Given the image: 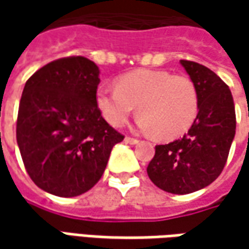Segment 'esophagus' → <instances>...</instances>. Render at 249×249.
<instances>
[{"instance_id": "1", "label": "esophagus", "mask_w": 249, "mask_h": 249, "mask_svg": "<svg viewBox=\"0 0 249 249\" xmlns=\"http://www.w3.org/2000/svg\"><path fill=\"white\" fill-rule=\"evenodd\" d=\"M124 141H126L127 144H133V145H134V144H139L140 142L139 140L133 139V137H124Z\"/></svg>"}]
</instances>
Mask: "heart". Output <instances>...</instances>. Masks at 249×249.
I'll list each match as a JSON object with an SVG mask.
<instances>
[{"label":"heart","instance_id":"obj_1","mask_svg":"<svg viewBox=\"0 0 249 249\" xmlns=\"http://www.w3.org/2000/svg\"><path fill=\"white\" fill-rule=\"evenodd\" d=\"M95 104L104 119L115 127L123 126L137 107L140 129L172 140L184 134L196 122L199 97L187 76L139 69L120 76L116 89L97 90Z\"/></svg>","mask_w":249,"mask_h":249}]
</instances>
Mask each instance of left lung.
Listing matches in <instances>:
<instances>
[{"label":"left lung","mask_w":249,"mask_h":249,"mask_svg":"<svg viewBox=\"0 0 249 249\" xmlns=\"http://www.w3.org/2000/svg\"><path fill=\"white\" fill-rule=\"evenodd\" d=\"M196 84L199 109L183 139L155 147L147 173L160 190L190 194L213 183L222 173L235 134L231 91L204 65L180 61Z\"/></svg>","instance_id":"left-lung-1"}]
</instances>
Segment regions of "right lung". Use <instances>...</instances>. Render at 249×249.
<instances>
[{"label": "right lung", "instance_id": "add662e5", "mask_svg": "<svg viewBox=\"0 0 249 249\" xmlns=\"http://www.w3.org/2000/svg\"><path fill=\"white\" fill-rule=\"evenodd\" d=\"M98 84V66L84 56L47 63L24 84L16 141L30 178L50 194L71 198L89 191L124 139L101 116Z\"/></svg>", "mask_w": 249, "mask_h": 249}]
</instances>
